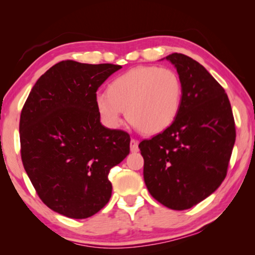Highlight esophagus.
Wrapping results in <instances>:
<instances>
[{
    "label": "esophagus",
    "instance_id": "esophagus-1",
    "mask_svg": "<svg viewBox=\"0 0 255 255\" xmlns=\"http://www.w3.org/2000/svg\"><path fill=\"white\" fill-rule=\"evenodd\" d=\"M130 150L132 153H136L139 150V148H138V140H136V139L130 140Z\"/></svg>",
    "mask_w": 255,
    "mask_h": 255
}]
</instances>
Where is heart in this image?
I'll use <instances>...</instances> for the list:
<instances>
[{
    "label": "heart",
    "instance_id": "1",
    "mask_svg": "<svg viewBox=\"0 0 255 255\" xmlns=\"http://www.w3.org/2000/svg\"><path fill=\"white\" fill-rule=\"evenodd\" d=\"M182 84L175 72L156 66H138L117 77L108 93H99L96 105L108 126L124 122V110L138 130L154 135L171 126L179 114Z\"/></svg>",
    "mask_w": 255,
    "mask_h": 255
}]
</instances>
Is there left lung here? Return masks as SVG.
Returning a JSON list of instances; mask_svg holds the SVG:
<instances>
[{
  "instance_id": "8db88e82",
  "label": "left lung",
  "mask_w": 255,
  "mask_h": 255,
  "mask_svg": "<svg viewBox=\"0 0 255 255\" xmlns=\"http://www.w3.org/2000/svg\"><path fill=\"white\" fill-rule=\"evenodd\" d=\"M182 84L179 114L163 132L140 141L144 181L154 199L184 210L199 204L225 179L235 143L232 107L223 86L183 54H171Z\"/></svg>"
}]
</instances>
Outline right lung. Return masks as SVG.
Masks as SVG:
<instances>
[{
  "instance_id": "add662e5",
  "label": "right lung",
  "mask_w": 255,
  "mask_h": 255,
  "mask_svg": "<svg viewBox=\"0 0 255 255\" xmlns=\"http://www.w3.org/2000/svg\"><path fill=\"white\" fill-rule=\"evenodd\" d=\"M122 66L63 60L42 74L21 111L23 167L42 202L70 218L91 217L111 197V167L130 137L100 123L97 91Z\"/></svg>"
}]
</instances>
